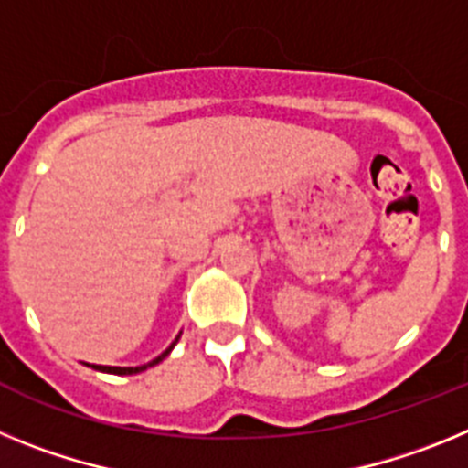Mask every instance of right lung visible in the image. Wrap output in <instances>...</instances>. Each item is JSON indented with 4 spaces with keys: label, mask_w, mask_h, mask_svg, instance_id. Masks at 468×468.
Instances as JSON below:
<instances>
[{
    "label": "right lung",
    "mask_w": 468,
    "mask_h": 468,
    "mask_svg": "<svg viewBox=\"0 0 468 468\" xmlns=\"http://www.w3.org/2000/svg\"><path fill=\"white\" fill-rule=\"evenodd\" d=\"M177 337H180V335H177ZM177 337H176V342H177ZM176 342H173L171 346H168L166 351H164V354H161V356H156L154 361H150V363H144V366H138V367H117V366H90V367H95V370H101V373H112V375H135V373H143V370H147V367H152V366H156V363L159 361H164V358L168 356V354H171V349L173 346H176Z\"/></svg>",
    "instance_id": "add662e5"
}]
</instances>
